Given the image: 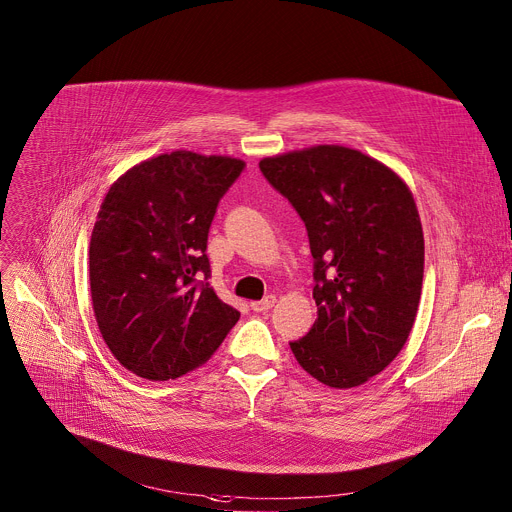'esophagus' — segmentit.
Instances as JSON below:
<instances>
[{
	"label": "esophagus",
	"mask_w": 512,
	"mask_h": 512,
	"mask_svg": "<svg viewBox=\"0 0 512 512\" xmlns=\"http://www.w3.org/2000/svg\"><path fill=\"white\" fill-rule=\"evenodd\" d=\"M274 304H276V296H274V294H267L263 300L251 302V311H255V313H265V311H269Z\"/></svg>",
	"instance_id": "1"
}]
</instances>
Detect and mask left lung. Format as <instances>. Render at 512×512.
Instances as JSON below:
<instances>
[{
  "instance_id": "8db88e82",
  "label": "left lung",
  "mask_w": 512,
  "mask_h": 512,
  "mask_svg": "<svg viewBox=\"0 0 512 512\" xmlns=\"http://www.w3.org/2000/svg\"><path fill=\"white\" fill-rule=\"evenodd\" d=\"M259 168L298 212L313 255L317 321L290 342L319 383L350 389L385 370L416 321L424 234L407 185L344 146H315Z\"/></svg>"
}]
</instances>
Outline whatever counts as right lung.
Listing matches in <instances>:
<instances>
[{
	"label": "right lung",
	"instance_id": "obj_1",
	"mask_svg": "<svg viewBox=\"0 0 512 512\" xmlns=\"http://www.w3.org/2000/svg\"><path fill=\"white\" fill-rule=\"evenodd\" d=\"M245 170L228 156L170 152L129 168L90 238V292L102 339L133 374L179 379L241 317L210 286L208 232Z\"/></svg>",
	"mask_w": 512,
	"mask_h": 512
}]
</instances>
